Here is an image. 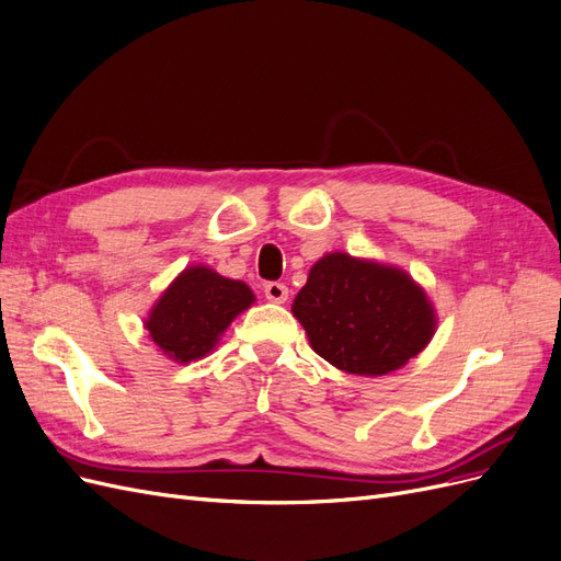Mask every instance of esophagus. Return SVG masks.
<instances>
[{
	"label": "esophagus",
	"instance_id": "1",
	"mask_svg": "<svg viewBox=\"0 0 561 561\" xmlns=\"http://www.w3.org/2000/svg\"><path fill=\"white\" fill-rule=\"evenodd\" d=\"M264 295H266L268 301L285 304L287 301V285L285 283H266L264 285Z\"/></svg>",
	"mask_w": 561,
	"mask_h": 561
}]
</instances>
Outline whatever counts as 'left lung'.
Segmentation results:
<instances>
[{
    "mask_svg": "<svg viewBox=\"0 0 561 561\" xmlns=\"http://www.w3.org/2000/svg\"><path fill=\"white\" fill-rule=\"evenodd\" d=\"M311 348L336 369L383 377L431 344L437 313L404 268L328 252L293 301Z\"/></svg>",
    "mask_w": 561,
    "mask_h": 561,
    "instance_id": "1",
    "label": "left lung"
}]
</instances>
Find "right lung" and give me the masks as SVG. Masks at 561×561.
I'll return each instance as SVG.
<instances>
[{
  "mask_svg": "<svg viewBox=\"0 0 561 561\" xmlns=\"http://www.w3.org/2000/svg\"><path fill=\"white\" fill-rule=\"evenodd\" d=\"M254 295L243 280L192 264L175 276L145 318V330L161 355L178 365L206 358L233 318L250 309Z\"/></svg>",
  "mask_w": 561,
  "mask_h": 561,
  "instance_id": "obj_1",
  "label": "right lung"
}]
</instances>
